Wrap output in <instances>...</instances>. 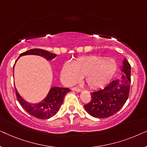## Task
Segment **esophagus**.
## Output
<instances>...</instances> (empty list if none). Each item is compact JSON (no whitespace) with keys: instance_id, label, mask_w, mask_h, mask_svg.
Wrapping results in <instances>:
<instances>
[{"instance_id":"esophagus-1","label":"esophagus","mask_w":147,"mask_h":147,"mask_svg":"<svg viewBox=\"0 0 147 147\" xmlns=\"http://www.w3.org/2000/svg\"><path fill=\"white\" fill-rule=\"evenodd\" d=\"M71 90H73V91H74V92H81V89H80V88H76V87H74V88H72Z\"/></svg>"}]
</instances>
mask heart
Masks as SVG:
<instances>
[{"mask_svg":"<svg viewBox=\"0 0 147 147\" xmlns=\"http://www.w3.org/2000/svg\"><path fill=\"white\" fill-rule=\"evenodd\" d=\"M117 64L112 58L95 55L78 58L73 62H66L61 71L62 81L71 85L83 77L87 86L92 89L101 88L107 84L115 74Z\"/></svg>","mask_w":147,"mask_h":147,"instance_id":"heart-1","label":"heart"}]
</instances>
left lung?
I'll list each match as a JSON object with an SVG mask.
<instances>
[{"label": "left lung", "mask_w": 147, "mask_h": 147, "mask_svg": "<svg viewBox=\"0 0 147 147\" xmlns=\"http://www.w3.org/2000/svg\"><path fill=\"white\" fill-rule=\"evenodd\" d=\"M131 67L124 58L120 79L114 80L104 89L91 92V101L84 105L88 113L98 118L110 117L121 109L126 103L130 91Z\"/></svg>", "instance_id": "1"}]
</instances>
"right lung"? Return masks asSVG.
Wrapping results in <instances>:
<instances>
[{
    "label": "right lung",
    "instance_id": "right-lung-1",
    "mask_svg": "<svg viewBox=\"0 0 147 147\" xmlns=\"http://www.w3.org/2000/svg\"><path fill=\"white\" fill-rule=\"evenodd\" d=\"M27 55H36L45 58L47 61H51L56 57V54L41 49H32L22 53L20 57ZM15 66V65H14ZM16 96L18 101L24 109L29 114L39 119H48L57 113L60 106L63 104L64 98L67 92H70L69 88L59 87L51 88L47 97L38 104H30L23 100L19 95L17 89Z\"/></svg>",
    "mask_w": 147,
    "mask_h": 147
}]
</instances>
